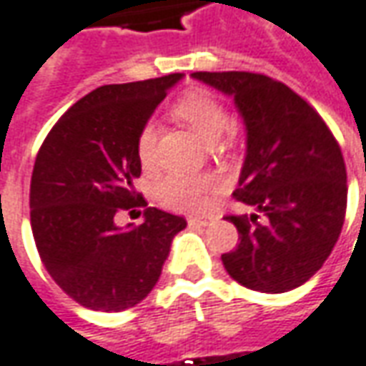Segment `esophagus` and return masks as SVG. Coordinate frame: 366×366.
Listing matches in <instances>:
<instances>
[{"label":"esophagus","mask_w":366,"mask_h":366,"mask_svg":"<svg viewBox=\"0 0 366 366\" xmlns=\"http://www.w3.org/2000/svg\"><path fill=\"white\" fill-rule=\"evenodd\" d=\"M188 222L190 224H200V226H208L212 222V218L210 216H198V214H190L188 216Z\"/></svg>","instance_id":"34e87169"}]
</instances>
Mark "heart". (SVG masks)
Wrapping results in <instances>:
<instances>
[{"label": "heart", "instance_id": "obj_1", "mask_svg": "<svg viewBox=\"0 0 366 366\" xmlns=\"http://www.w3.org/2000/svg\"><path fill=\"white\" fill-rule=\"evenodd\" d=\"M170 114L186 122L204 142H214L228 126V112L224 104L210 89L190 88L170 106ZM158 128L156 124H144L136 138V152L144 168H150L156 160ZM212 178L206 174H168L158 184V198L164 206L182 212L202 210L208 204V190Z\"/></svg>", "mask_w": 366, "mask_h": 366}]
</instances>
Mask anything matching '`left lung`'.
Instances as JSON below:
<instances>
[{
	"instance_id": "obj_1",
	"label": "left lung",
	"mask_w": 366,
	"mask_h": 366,
	"mask_svg": "<svg viewBox=\"0 0 366 366\" xmlns=\"http://www.w3.org/2000/svg\"><path fill=\"white\" fill-rule=\"evenodd\" d=\"M232 96L246 126V158L234 200L254 210L228 214L238 230L222 254L226 272L258 292H287L329 258L347 212V168L339 142L307 99L252 71H196ZM265 216L264 223L257 216Z\"/></svg>"
}]
</instances>
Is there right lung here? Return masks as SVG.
I'll return each mask as SVG.
<instances>
[{"instance_id": "obj_1", "label": "right lung", "mask_w": 366, "mask_h": 366, "mask_svg": "<svg viewBox=\"0 0 366 366\" xmlns=\"http://www.w3.org/2000/svg\"><path fill=\"white\" fill-rule=\"evenodd\" d=\"M182 74L110 84L76 102L37 152L29 218L49 277L92 310L120 312L150 295L162 274L182 216L149 206L134 180L140 128ZM145 207L144 222L122 231V209Z\"/></svg>"}]
</instances>
